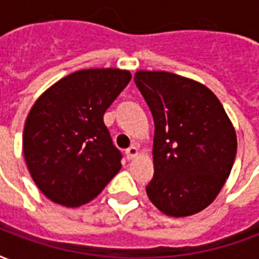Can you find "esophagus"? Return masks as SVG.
Instances as JSON below:
<instances>
[{"mask_svg": "<svg viewBox=\"0 0 259 259\" xmlns=\"http://www.w3.org/2000/svg\"><path fill=\"white\" fill-rule=\"evenodd\" d=\"M139 157V148L135 146H132L130 148H127L126 150V158L129 159V161H132V159H135V158Z\"/></svg>", "mask_w": 259, "mask_h": 259, "instance_id": "34e87169", "label": "esophagus"}]
</instances>
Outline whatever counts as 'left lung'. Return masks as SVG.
<instances>
[{"mask_svg":"<svg viewBox=\"0 0 259 259\" xmlns=\"http://www.w3.org/2000/svg\"><path fill=\"white\" fill-rule=\"evenodd\" d=\"M135 81L155 126L147 195L168 217L198 213L213 202L233 168V123L200 81L165 70H137Z\"/></svg>","mask_w":259,"mask_h":259,"instance_id":"8db88e82","label":"left lung"}]
</instances>
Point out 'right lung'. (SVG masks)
<instances>
[{
  "label": "right lung",
  "mask_w": 259,
  "mask_h": 259,
  "mask_svg": "<svg viewBox=\"0 0 259 259\" xmlns=\"http://www.w3.org/2000/svg\"><path fill=\"white\" fill-rule=\"evenodd\" d=\"M132 79L126 69H81L38 97L23 127V155L30 176L53 202L74 208L94 200L118 174L104 113Z\"/></svg>",
  "instance_id": "right-lung-1"
}]
</instances>
